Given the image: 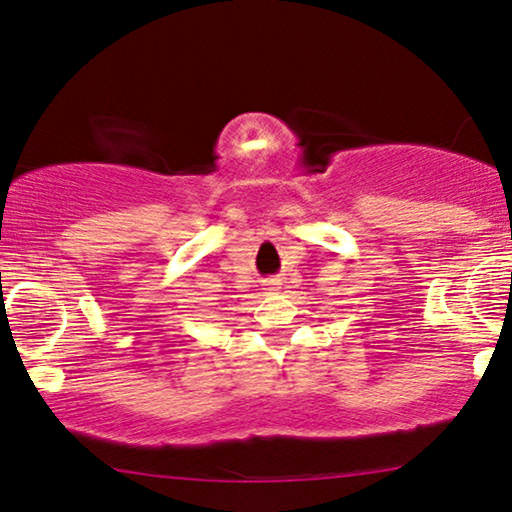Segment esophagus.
Instances as JSON below:
<instances>
[{"instance_id":"esophagus-1","label":"esophagus","mask_w":512,"mask_h":512,"mask_svg":"<svg viewBox=\"0 0 512 512\" xmlns=\"http://www.w3.org/2000/svg\"><path fill=\"white\" fill-rule=\"evenodd\" d=\"M278 280H266V290H278Z\"/></svg>"}]
</instances>
